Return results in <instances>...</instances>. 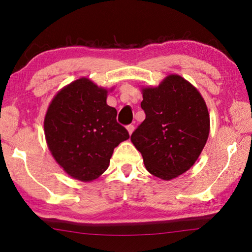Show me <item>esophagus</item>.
Here are the masks:
<instances>
[{"instance_id":"34e87169","label":"esophagus","mask_w":252,"mask_h":252,"mask_svg":"<svg viewBox=\"0 0 252 252\" xmlns=\"http://www.w3.org/2000/svg\"><path fill=\"white\" fill-rule=\"evenodd\" d=\"M126 130H127V132H129V134L131 135L132 133H133V131H134V126L133 125H129L126 126Z\"/></svg>"}]
</instances>
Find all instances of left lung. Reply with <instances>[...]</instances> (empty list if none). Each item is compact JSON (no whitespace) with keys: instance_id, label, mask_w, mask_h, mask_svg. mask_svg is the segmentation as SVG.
Here are the masks:
<instances>
[{"instance_id":"1","label":"left lung","mask_w":252,"mask_h":252,"mask_svg":"<svg viewBox=\"0 0 252 252\" xmlns=\"http://www.w3.org/2000/svg\"><path fill=\"white\" fill-rule=\"evenodd\" d=\"M146 118L132 133L149 173L169 181L189 170L205 147L210 117L205 99L179 74H169L158 87L142 88Z\"/></svg>"}]
</instances>
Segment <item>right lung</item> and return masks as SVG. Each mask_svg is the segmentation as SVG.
<instances>
[{
  "instance_id": "obj_1",
  "label": "right lung",
  "mask_w": 252,
  "mask_h": 252,
  "mask_svg": "<svg viewBox=\"0 0 252 252\" xmlns=\"http://www.w3.org/2000/svg\"><path fill=\"white\" fill-rule=\"evenodd\" d=\"M108 91L80 78L58 92L47 108L44 134L56 162L71 178L91 182L107 170L117 147L130 137L107 105Z\"/></svg>"
}]
</instances>
